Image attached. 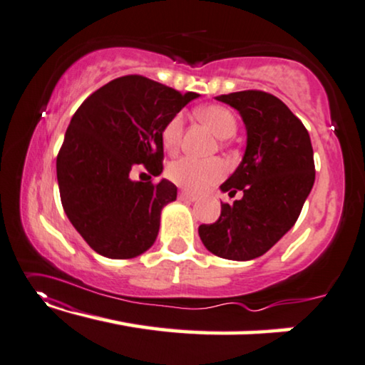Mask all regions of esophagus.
<instances>
[{
	"mask_svg": "<svg viewBox=\"0 0 365 365\" xmlns=\"http://www.w3.org/2000/svg\"><path fill=\"white\" fill-rule=\"evenodd\" d=\"M178 198H180L182 201H197L198 198H197V195H193V193H190V192H182L178 193Z\"/></svg>",
	"mask_w": 365,
	"mask_h": 365,
	"instance_id": "esophagus-1",
	"label": "esophagus"
}]
</instances>
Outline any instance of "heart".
<instances>
[{"label": "heart", "instance_id": "1", "mask_svg": "<svg viewBox=\"0 0 365 365\" xmlns=\"http://www.w3.org/2000/svg\"><path fill=\"white\" fill-rule=\"evenodd\" d=\"M197 118L206 124L220 139H227L235 135L237 129V121L227 108L221 105H205L200 106ZM183 133V118L182 114H173L162 128L160 138L162 145L167 152H175L180 145ZM227 167L221 159L198 160L193 157H180L173 160L167 167V177L170 180L188 192H203V190L213 187L222 177L226 175Z\"/></svg>", "mask_w": 365, "mask_h": 365}]
</instances>
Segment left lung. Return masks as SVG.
Returning <instances> with one entry per match:
<instances>
[{
	"label": "left lung",
	"instance_id": "8db88e82",
	"mask_svg": "<svg viewBox=\"0 0 365 365\" xmlns=\"http://www.w3.org/2000/svg\"><path fill=\"white\" fill-rule=\"evenodd\" d=\"M247 129V148L236 172L221 185L241 200L221 203L220 220L198 227L217 257L251 260L269 251L295 225L314 183L309 134L284 101L260 90L220 95Z\"/></svg>",
	"mask_w": 365,
	"mask_h": 365
}]
</instances>
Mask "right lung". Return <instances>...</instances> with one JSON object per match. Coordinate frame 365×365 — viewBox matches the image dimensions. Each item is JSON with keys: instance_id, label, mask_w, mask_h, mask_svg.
Here are the masks:
<instances>
[{"instance_id": "obj_1", "label": "right lung", "mask_w": 365, "mask_h": 365, "mask_svg": "<svg viewBox=\"0 0 365 365\" xmlns=\"http://www.w3.org/2000/svg\"><path fill=\"white\" fill-rule=\"evenodd\" d=\"M198 96L126 75L75 111L57 155V180L65 215L95 252L133 259L154 244L160 211L177 198L172 182H152L164 168L162 128ZM138 166L148 170V182L130 180Z\"/></svg>"}]
</instances>
